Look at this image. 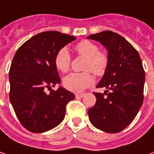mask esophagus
Listing matches in <instances>:
<instances>
[{"instance_id":"34e87169","label":"esophagus","mask_w":154,"mask_h":154,"mask_svg":"<svg viewBox=\"0 0 154 154\" xmlns=\"http://www.w3.org/2000/svg\"><path fill=\"white\" fill-rule=\"evenodd\" d=\"M84 95H85V94H76V97H77V98H82Z\"/></svg>"}]
</instances>
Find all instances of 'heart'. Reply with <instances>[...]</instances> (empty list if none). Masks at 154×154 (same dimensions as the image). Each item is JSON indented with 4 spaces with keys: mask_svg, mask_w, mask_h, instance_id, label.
I'll return each instance as SVG.
<instances>
[{
    "mask_svg": "<svg viewBox=\"0 0 154 154\" xmlns=\"http://www.w3.org/2000/svg\"><path fill=\"white\" fill-rule=\"evenodd\" d=\"M79 55L86 58L83 69L93 72L97 77L106 73L109 64V58L104 52L99 51L95 43L88 40L81 41L75 48ZM54 66L62 72H66L71 66V55L66 48L58 51L54 57ZM89 72H72L63 78V85L68 90L79 93L94 83V77Z\"/></svg>",
    "mask_w": 154,
    "mask_h": 154,
    "instance_id": "heart-1",
    "label": "heart"
}]
</instances>
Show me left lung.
Wrapping results in <instances>:
<instances>
[{"label":"left lung","mask_w":154,"mask_h":154,"mask_svg":"<svg viewBox=\"0 0 154 154\" xmlns=\"http://www.w3.org/2000/svg\"><path fill=\"white\" fill-rule=\"evenodd\" d=\"M87 38L100 42L109 58L107 70L96 86L106 90L104 94L94 93L97 100L88 111L89 121L104 132L118 133L134 120L143 102L142 62L135 48L115 32L105 30Z\"/></svg>","instance_id":"1"}]
</instances>
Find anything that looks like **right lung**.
<instances>
[{
	"mask_svg": "<svg viewBox=\"0 0 154 154\" xmlns=\"http://www.w3.org/2000/svg\"><path fill=\"white\" fill-rule=\"evenodd\" d=\"M76 40L75 36L58 31H45L32 36L17 50L9 71V98L21 125L33 133L55 128L65 118L67 103L75 94L60 87L54 66L58 51Z\"/></svg>",
	"mask_w": 154,
	"mask_h": 154,
	"instance_id": "1",
	"label": "right lung"
}]
</instances>
